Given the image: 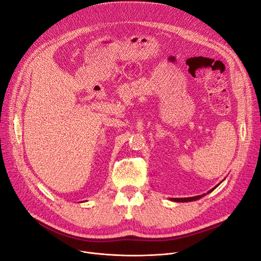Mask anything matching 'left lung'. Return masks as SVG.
Instances as JSON below:
<instances>
[{"label": "left lung", "instance_id": "8db88e82", "mask_svg": "<svg viewBox=\"0 0 261 261\" xmlns=\"http://www.w3.org/2000/svg\"><path fill=\"white\" fill-rule=\"evenodd\" d=\"M216 188V187H215ZM214 188V189H215ZM214 189H212L210 191H208V193L209 192H212ZM205 194H202V195H196V196H193V197H184V198H171L172 201H174V202H191V201H196V200H200L201 197H203Z\"/></svg>", "mask_w": 261, "mask_h": 261}]
</instances>
